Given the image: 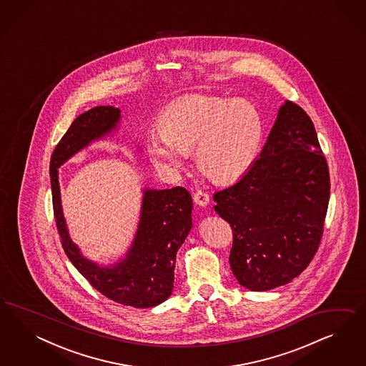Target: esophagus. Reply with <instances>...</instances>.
<instances>
[{"label":"esophagus","mask_w":366,"mask_h":366,"mask_svg":"<svg viewBox=\"0 0 366 366\" xmlns=\"http://www.w3.org/2000/svg\"><path fill=\"white\" fill-rule=\"evenodd\" d=\"M193 199L199 207H205L209 202V194L207 192H204V190H197L193 194Z\"/></svg>","instance_id":"34e87169"}]
</instances>
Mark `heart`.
Segmentation results:
<instances>
[{
    "mask_svg": "<svg viewBox=\"0 0 366 366\" xmlns=\"http://www.w3.org/2000/svg\"><path fill=\"white\" fill-rule=\"evenodd\" d=\"M159 132L147 139L154 165L181 167L196 147L199 170L216 182L242 177L252 165L263 139V122L255 106L244 99L194 95L178 100L161 114Z\"/></svg>",
    "mask_w": 366,
    "mask_h": 366,
    "instance_id": "obj_1",
    "label": "heart"
}]
</instances>
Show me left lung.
Listing matches in <instances>:
<instances>
[{
	"label": "left lung",
	"instance_id": "8db88e82",
	"mask_svg": "<svg viewBox=\"0 0 366 366\" xmlns=\"http://www.w3.org/2000/svg\"><path fill=\"white\" fill-rule=\"evenodd\" d=\"M329 199V167L312 121L287 100L260 157L213 196L214 211L232 228L237 282L267 291L298 277L321 244Z\"/></svg>",
	"mask_w": 366,
	"mask_h": 366
}]
</instances>
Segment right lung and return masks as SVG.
<instances>
[{
	"label": "right lung",
	"mask_w": 366,
	"mask_h": 366,
	"mask_svg": "<svg viewBox=\"0 0 366 366\" xmlns=\"http://www.w3.org/2000/svg\"><path fill=\"white\" fill-rule=\"evenodd\" d=\"M119 109L99 106L79 115L52 153L49 174L56 228L64 252L89 285L106 298L137 309L153 307L173 291L176 255L192 228V197L182 187L144 190L141 222L126 259L100 268L80 255L66 232L61 212L57 167L91 141L110 133L119 121Z\"/></svg>",
	"instance_id": "obj_1"
}]
</instances>
